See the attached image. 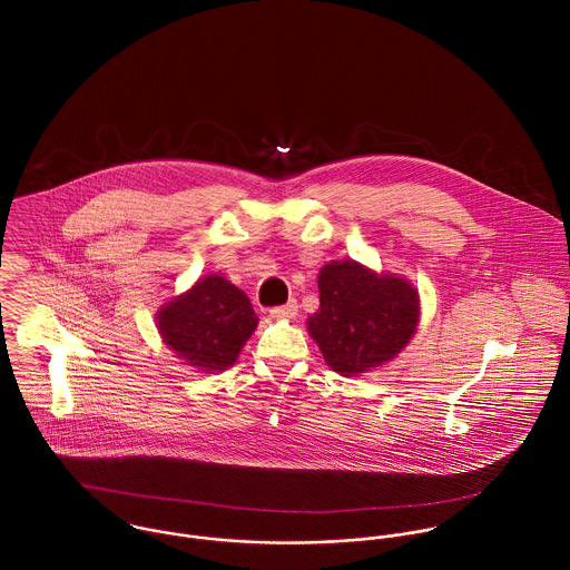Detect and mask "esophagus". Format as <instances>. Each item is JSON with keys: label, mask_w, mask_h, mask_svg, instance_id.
Returning a JSON list of instances; mask_svg holds the SVG:
<instances>
[{"label": "esophagus", "mask_w": 570, "mask_h": 570, "mask_svg": "<svg viewBox=\"0 0 570 570\" xmlns=\"http://www.w3.org/2000/svg\"><path fill=\"white\" fill-rule=\"evenodd\" d=\"M296 314H298V303H296V301H289V303L283 305V307L269 309V316H272L274 321H292V318H296Z\"/></svg>", "instance_id": "1"}]
</instances>
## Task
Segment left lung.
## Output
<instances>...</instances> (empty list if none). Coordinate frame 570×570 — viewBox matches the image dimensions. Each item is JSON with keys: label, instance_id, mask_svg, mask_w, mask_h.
<instances>
[{"label": "left lung", "instance_id": "1", "mask_svg": "<svg viewBox=\"0 0 570 570\" xmlns=\"http://www.w3.org/2000/svg\"><path fill=\"white\" fill-rule=\"evenodd\" d=\"M318 289L321 309L307 318V331L342 377L395 360L416 333L419 292L400 274L375 272L353 258L328 261Z\"/></svg>", "mask_w": 570, "mask_h": 570}]
</instances>
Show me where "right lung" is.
Masks as SVG:
<instances>
[{
    "instance_id": "1",
    "label": "right lung",
    "mask_w": 570,
    "mask_h": 570,
    "mask_svg": "<svg viewBox=\"0 0 570 570\" xmlns=\"http://www.w3.org/2000/svg\"><path fill=\"white\" fill-rule=\"evenodd\" d=\"M258 318L249 298L222 274H208L156 314L164 344L181 364L199 373L230 368Z\"/></svg>"
}]
</instances>
